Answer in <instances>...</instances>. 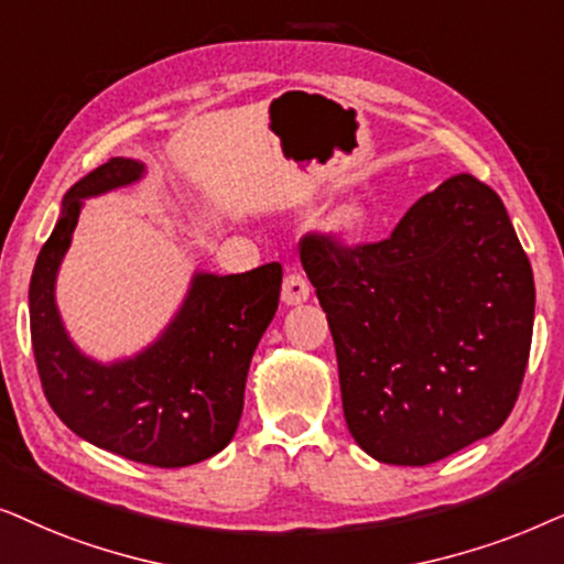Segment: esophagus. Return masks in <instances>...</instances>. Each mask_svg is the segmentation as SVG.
I'll use <instances>...</instances> for the list:
<instances>
[{
    "instance_id": "34e87169",
    "label": "esophagus",
    "mask_w": 564,
    "mask_h": 564,
    "mask_svg": "<svg viewBox=\"0 0 564 564\" xmlns=\"http://www.w3.org/2000/svg\"><path fill=\"white\" fill-rule=\"evenodd\" d=\"M281 299L286 304H302L310 299V281L302 273H296V270H291L286 275V281H283V291H281Z\"/></svg>"
}]
</instances>
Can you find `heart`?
<instances>
[{"label":"heart","mask_w":564,"mask_h":564,"mask_svg":"<svg viewBox=\"0 0 564 564\" xmlns=\"http://www.w3.org/2000/svg\"><path fill=\"white\" fill-rule=\"evenodd\" d=\"M364 221H366V214L360 212L358 206H345L335 214L333 227L337 231H343V235H352V231H358L360 227H364Z\"/></svg>","instance_id":"b5f03b06"}]
</instances>
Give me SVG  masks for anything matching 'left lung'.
<instances>
[{
    "instance_id": "1",
    "label": "left lung",
    "mask_w": 564,
    "mask_h": 564,
    "mask_svg": "<svg viewBox=\"0 0 564 564\" xmlns=\"http://www.w3.org/2000/svg\"><path fill=\"white\" fill-rule=\"evenodd\" d=\"M299 254L366 454L425 467L506 423L529 364L534 273L492 187L462 172L381 242L310 231Z\"/></svg>"
}]
</instances>
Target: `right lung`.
<instances>
[{"mask_svg": "<svg viewBox=\"0 0 564 564\" xmlns=\"http://www.w3.org/2000/svg\"><path fill=\"white\" fill-rule=\"evenodd\" d=\"M144 164L112 156L64 195L62 219L30 278V340L46 400L79 438L126 459L175 469L219 454L235 438L252 352L278 310L283 268L195 273L160 340L139 356L97 364L69 340L56 310V273L82 198L137 183Z\"/></svg>", "mask_w": 564, "mask_h": 564, "instance_id": "add662e5", "label": "right lung"}]
</instances>
